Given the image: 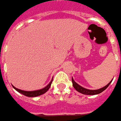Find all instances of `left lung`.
Wrapping results in <instances>:
<instances>
[{
	"mask_svg": "<svg viewBox=\"0 0 121 121\" xmlns=\"http://www.w3.org/2000/svg\"><path fill=\"white\" fill-rule=\"evenodd\" d=\"M72 83H73V87H74L78 92H81V93H82V94H84V95H97V94H99V93L102 92L104 90H106V89L108 87V86H109V84L111 83V81L109 83V84H107L106 86H104V87L100 88V89H99V90H87V89H85L84 87H81V85H79L78 84V83H76L73 81V78H72Z\"/></svg>",
	"mask_w": 121,
	"mask_h": 121,
	"instance_id": "obj_1",
	"label": "left lung"
}]
</instances>
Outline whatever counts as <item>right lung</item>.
Masks as SVG:
<instances>
[{"instance_id":"1","label":"right lung","mask_w":121,"mask_h":121,"mask_svg":"<svg viewBox=\"0 0 121 121\" xmlns=\"http://www.w3.org/2000/svg\"><path fill=\"white\" fill-rule=\"evenodd\" d=\"M52 82V80L45 87H44V88H43L41 90H35V91H24V90H19V89H17V88H16L14 87V88L17 92H20L21 94H22V95H24L25 96H27V97H37V96H39V95H41L45 93L49 90V88L50 87Z\"/></svg>"}]
</instances>
